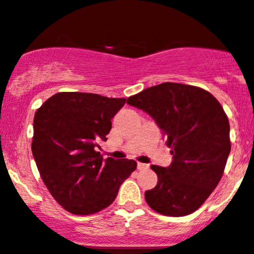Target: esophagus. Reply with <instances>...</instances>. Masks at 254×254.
I'll list each match as a JSON object with an SVG mask.
<instances>
[{
  "mask_svg": "<svg viewBox=\"0 0 254 254\" xmlns=\"http://www.w3.org/2000/svg\"><path fill=\"white\" fill-rule=\"evenodd\" d=\"M149 165L148 164H143V163H137V169L138 170H146L148 169Z\"/></svg>",
  "mask_w": 254,
  "mask_h": 254,
  "instance_id": "esophagus-1",
  "label": "esophagus"
}]
</instances>
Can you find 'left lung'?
<instances>
[{
  "label": "left lung",
  "mask_w": 254,
  "mask_h": 254,
  "mask_svg": "<svg viewBox=\"0 0 254 254\" xmlns=\"http://www.w3.org/2000/svg\"><path fill=\"white\" fill-rule=\"evenodd\" d=\"M127 104L153 117L174 155L169 168L152 165L158 185L144 193L155 212L193 213L219 183L230 153V127L218 100L199 86L161 83L130 96Z\"/></svg>",
  "instance_id": "1"
}]
</instances>
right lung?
I'll return each mask as SVG.
<instances>
[{"instance_id":"right-lung-1","label":"right lung","mask_w":254,"mask_h":254,"mask_svg":"<svg viewBox=\"0 0 254 254\" xmlns=\"http://www.w3.org/2000/svg\"><path fill=\"white\" fill-rule=\"evenodd\" d=\"M127 99L89 93H58L36 111L32 154L49 193L69 213L88 216L108 207L119 187L137 168L96 148L111 131Z\"/></svg>"}]
</instances>
